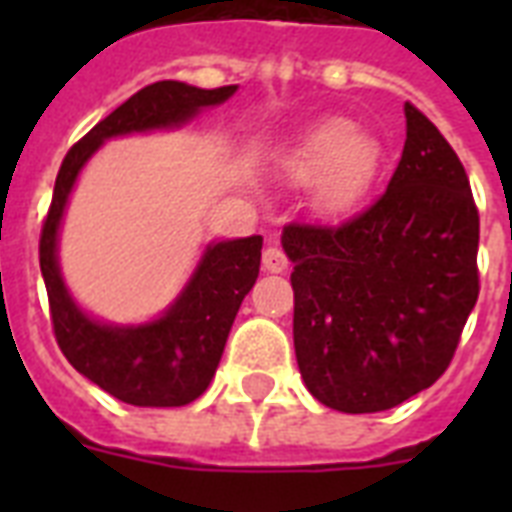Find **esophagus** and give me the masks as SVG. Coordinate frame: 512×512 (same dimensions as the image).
I'll return each mask as SVG.
<instances>
[{"instance_id":"obj_1","label":"esophagus","mask_w":512,"mask_h":512,"mask_svg":"<svg viewBox=\"0 0 512 512\" xmlns=\"http://www.w3.org/2000/svg\"><path fill=\"white\" fill-rule=\"evenodd\" d=\"M263 268L268 273H284L289 268L287 255L279 247H268L263 252Z\"/></svg>"}]
</instances>
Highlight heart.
<instances>
[{
  "label": "heart",
  "mask_w": 512,
  "mask_h": 512,
  "mask_svg": "<svg viewBox=\"0 0 512 512\" xmlns=\"http://www.w3.org/2000/svg\"><path fill=\"white\" fill-rule=\"evenodd\" d=\"M284 170L297 185L319 183V204L340 215L369 191L380 170V146L348 119H327L292 148Z\"/></svg>",
  "instance_id": "heart-1"
}]
</instances>
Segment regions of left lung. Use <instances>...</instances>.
<instances>
[{"label": "left lung", "mask_w": 512, "mask_h": 512, "mask_svg": "<svg viewBox=\"0 0 512 512\" xmlns=\"http://www.w3.org/2000/svg\"><path fill=\"white\" fill-rule=\"evenodd\" d=\"M388 191L337 228L287 225L295 356L305 388L345 414L385 412L430 388L478 300V209L465 167L404 106Z\"/></svg>", "instance_id": "obj_1"}]
</instances>
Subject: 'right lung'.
Segmentation results:
<instances>
[{"mask_svg": "<svg viewBox=\"0 0 512 512\" xmlns=\"http://www.w3.org/2000/svg\"><path fill=\"white\" fill-rule=\"evenodd\" d=\"M239 90H201L185 82H156L92 127L60 164L52 204L39 239V265L50 297L55 340L76 372L132 406H185L209 388L241 300L260 273L263 236L209 241L180 295L143 324H108L84 311L68 292L58 260L60 223L68 196L106 140L135 132L177 130Z\"/></svg>", "mask_w": 512, "mask_h": 512, "instance_id": "add662e5", "label": "right lung"}]
</instances>
